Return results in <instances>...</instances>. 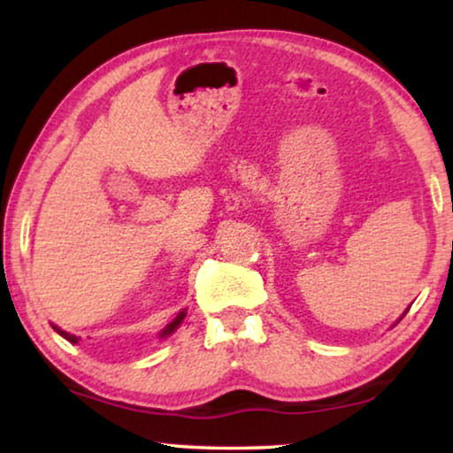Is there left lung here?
Returning <instances> with one entry per match:
<instances>
[{"label": "left lung", "instance_id": "8db88e82", "mask_svg": "<svg viewBox=\"0 0 453 453\" xmlns=\"http://www.w3.org/2000/svg\"><path fill=\"white\" fill-rule=\"evenodd\" d=\"M405 311H408V310H405Z\"/></svg>", "mask_w": 453, "mask_h": 453}]
</instances>
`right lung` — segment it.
Segmentation results:
<instances>
[{
    "label": "right lung",
    "mask_w": 453,
    "mask_h": 453,
    "mask_svg": "<svg viewBox=\"0 0 453 453\" xmlns=\"http://www.w3.org/2000/svg\"><path fill=\"white\" fill-rule=\"evenodd\" d=\"M183 318H186V310L180 311L178 316L173 318V321H170V324H167V326L162 329V332H159V337H167V335H172V334L175 332V329L180 327V324H181V321H183ZM53 329H56V332H58L61 337H65L67 342H72V343H78V342H80V337H78V335H73V334H67V332H64V329H59L58 326H53Z\"/></svg>",
    "instance_id": "1"
}]
</instances>
